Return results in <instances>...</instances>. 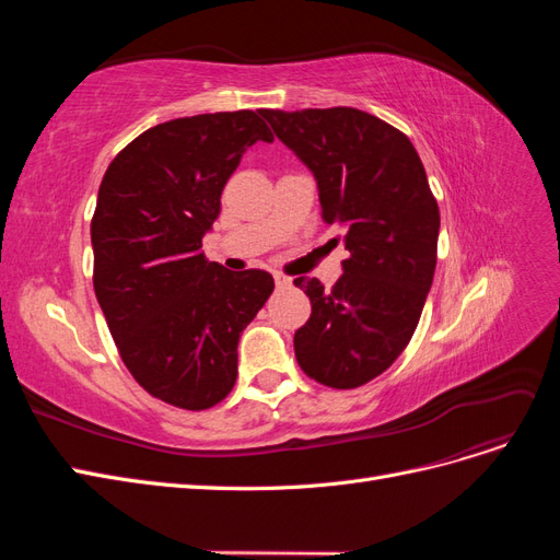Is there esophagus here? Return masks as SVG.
<instances>
[{
    "label": "esophagus",
    "instance_id": "esophagus-1",
    "mask_svg": "<svg viewBox=\"0 0 560 560\" xmlns=\"http://www.w3.org/2000/svg\"><path fill=\"white\" fill-rule=\"evenodd\" d=\"M273 278H276V282H278V284H290V278H287L284 273H278V270L273 273Z\"/></svg>",
    "mask_w": 560,
    "mask_h": 560
}]
</instances>
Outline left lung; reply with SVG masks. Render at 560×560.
Here are the masks:
<instances>
[{
    "label": "left lung",
    "mask_w": 560,
    "mask_h": 560,
    "mask_svg": "<svg viewBox=\"0 0 560 560\" xmlns=\"http://www.w3.org/2000/svg\"><path fill=\"white\" fill-rule=\"evenodd\" d=\"M259 114L313 171L322 219L343 229L350 252L331 290L317 278L294 280L313 306L294 334L296 362L327 387H360L409 346L432 287L439 206L425 167L411 140L374 114Z\"/></svg>",
    "instance_id": "left-lung-1"
}]
</instances>
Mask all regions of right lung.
Segmentation results:
<instances>
[{"label":"right lung","mask_w":560,"mask_h":560,"mask_svg":"<svg viewBox=\"0 0 560 560\" xmlns=\"http://www.w3.org/2000/svg\"><path fill=\"white\" fill-rule=\"evenodd\" d=\"M273 142L259 112L173 118L109 163L91 219L93 287L118 354L151 397L186 411L222 401L238 341L273 294L266 270L233 273L202 252L243 151Z\"/></svg>","instance_id":"add662e5"}]
</instances>
